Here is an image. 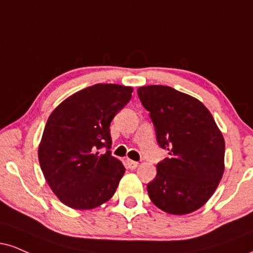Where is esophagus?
I'll use <instances>...</instances> for the list:
<instances>
[{
	"mask_svg": "<svg viewBox=\"0 0 253 253\" xmlns=\"http://www.w3.org/2000/svg\"><path fill=\"white\" fill-rule=\"evenodd\" d=\"M126 166L128 167L129 169H134L138 167V163H136V161H133V160H126Z\"/></svg>",
	"mask_w": 253,
	"mask_h": 253,
	"instance_id": "esophagus-1",
	"label": "esophagus"
}]
</instances>
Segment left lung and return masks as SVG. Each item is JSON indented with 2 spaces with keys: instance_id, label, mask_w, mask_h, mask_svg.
<instances>
[{
  "instance_id": "left-lung-1",
  "label": "left lung",
  "mask_w": 253,
  "mask_h": 253,
  "mask_svg": "<svg viewBox=\"0 0 253 253\" xmlns=\"http://www.w3.org/2000/svg\"><path fill=\"white\" fill-rule=\"evenodd\" d=\"M138 95L150 112L158 144L169 154L158 163L148 196L167 213H191L211 198L223 176V134L199 100L174 88L140 87Z\"/></svg>"
}]
</instances>
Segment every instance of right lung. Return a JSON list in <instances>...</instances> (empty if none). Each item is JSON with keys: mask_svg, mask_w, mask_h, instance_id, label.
Returning <instances> with one entry per match:
<instances>
[{"mask_svg": "<svg viewBox=\"0 0 253 253\" xmlns=\"http://www.w3.org/2000/svg\"><path fill=\"white\" fill-rule=\"evenodd\" d=\"M133 88L97 84L73 94L45 124L39 161L51 191L65 205L90 210L113 197L125 167L112 157V120ZM106 148V153L99 150Z\"/></svg>", "mask_w": 253, "mask_h": 253, "instance_id": "obj_1", "label": "right lung"}]
</instances>
